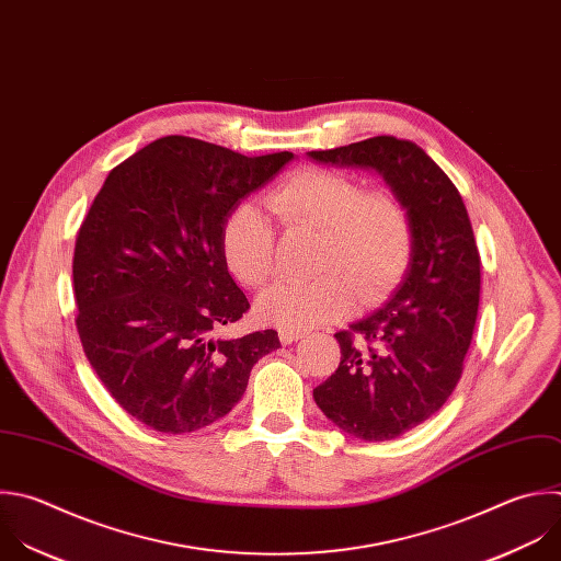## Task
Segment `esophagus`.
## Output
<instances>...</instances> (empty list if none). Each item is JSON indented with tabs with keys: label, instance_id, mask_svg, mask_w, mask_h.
Returning a JSON list of instances; mask_svg holds the SVG:
<instances>
[{
	"label": "esophagus",
	"instance_id": "obj_1",
	"mask_svg": "<svg viewBox=\"0 0 561 561\" xmlns=\"http://www.w3.org/2000/svg\"><path fill=\"white\" fill-rule=\"evenodd\" d=\"M304 334H306L304 330H284V328H282V330H279V341H282L284 345H290L293 341H299Z\"/></svg>",
	"mask_w": 561,
	"mask_h": 561
}]
</instances>
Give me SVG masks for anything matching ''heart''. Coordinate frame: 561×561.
<instances>
[{
  "label": "heart",
  "instance_id": "b5f03b06",
  "mask_svg": "<svg viewBox=\"0 0 561 561\" xmlns=\"http://www.w3.org/2000/svg\"><path fill=\"white\" fill-rule=\"evenodd\" d=\"M284 227L319 231L310 282H279L257 299V317L284 330H306L350 312L354 295L369 304L405 273L414 233L405 203L388 190L365 186L341 171L306 167L266 196ZM220 251L229 273L260 288L275 268V231L268 216L247 203L222 222Z\"/></svg>",
  "mask_w": 561,
  "mask_h": 561
}]
</instances>
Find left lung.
I'll return each mask as SVG.
<instances>
[{
    "label": "left lung",
    "instance_id": "left-lung-1",
    "mask_svg": "<svg viewBox=\"0 0 561 561\" xmlns=\"http://www.w3.org/2000/svg\"><path fill=\"white\" fill-rule=\"evenodd\" d=\"M308 156L379 171L412 218L403 282L379 310L334 334L339 367L312 390L339 430L392 440L436 414L462 377L480 301L471 220L456 184L412 140L375 136Z\"/></svg>",
    "mask_w": 561,
    "mask_h": 561
}]
</instances>
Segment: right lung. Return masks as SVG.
I'll use <instances>...</instances> for the list:
<instances>
[{
	"label": "right lung",
	"instance_id": "add662e5",
	"mask_svg": "<svg viewBox=\"0 0 561 561\" xmlns=\"http://www.w3.org/2000/svg\"><path fill=\"white\" fill-rule=\"evenodd\" d=\"M290 151L244 156L164 136L105 178L75 244L83 352L112 399L162 434L203 430L242 399L275 330L216 339L249 299L220 251L225 218Z\"/></svg>",
	"mask_w": 561,
	"mask_h": 561
}]
</instances>
